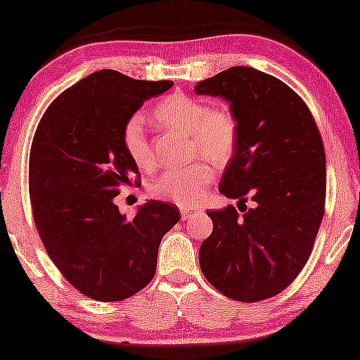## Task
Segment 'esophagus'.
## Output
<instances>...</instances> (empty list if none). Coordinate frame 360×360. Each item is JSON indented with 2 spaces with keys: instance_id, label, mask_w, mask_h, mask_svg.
Returning <instances> with one entry per match:
<instances>
[{
  "instance_id": "34e87169",
  "label": "esophagus",
  "mask_w": 360,
  "mask_h": 360,
  "mask_svg": "<svg viewBox=\"0 0 360 360\" xmlns=\"http://www.w3.org/2000/svg\"><path fill=\"white\" fill-rule=\"evenodd\" d=\"M193 210H190V209H182L181 210V215H182V219H190L193 217Z\"/></svg>"
}]
</instances>
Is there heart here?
I'll use <instances>...</instances> for the list:
<instances>
[{"label": "heart", "mask_w": 360, "mask_h": 360, "mask_svg": "<svg viewBox=\"0 0 360 360\" xmlns=\"http://www.w3.org/2000/svg\"><path fill=\"white\" fill-rule=\"evenodd\" d=\"M155 119L167 128L190 134L193 156L201 155L217 165H223L232 158L238 142V122L233 112L227 108H210L207 102L200 98L182 94L168 96L156 105ZM122 142L128 156L141 170L155 168V153L141 114H134L127 120ZM212 179L213 168L205 160H200L164 172L151 186V192L160 200L188 209L204 200Z\"/></svg>", "instance_id": "b5f03b06"}]
</instances>
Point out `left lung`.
<instances>
[{
	"label": "left lung",
	"instance_id": "obj_1",
	"mask_svg": "<svg viewBox=\"0 0 360 360\" xmlns=\"http://www.w3.org/2000/svg\"><path fill=\"white\" fill-rule=\"evenodd\" d=\"M195 93L231 103L238 142L219 193L244 205L243 217L233 205L207 212L213 231L201 244V271L229 298L266 300L294 281L314 246L326 196L322 137L302 97L254 68H229Z\"/></svg>",
	"mask_w": 360,
	"mask_h": 360
}]
</instances>
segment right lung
I'll return each instance as SVG.
<instances>
[{"mask_svg": "<svg viewBox=\"0 0 360 360\" xmlns=\"http://www.w3.org/2000/svg\"><path fill=\"white\" fill-rule=\"evenodd\" d=\"M170 80L147 82L112 70L89 74L44 111L29 156V196L49 258L82 294L120 302L155 277L162 236L179 221L174 205L148 201L133 219L114 202L139 184L122 131Z\"/></svg>", "mask_w": 360, "mask_h": 360, "instance_id": "1", "label": "right lung"}]
</instances>
